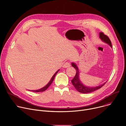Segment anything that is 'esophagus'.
<instances>
[{"mask_svg":"<svg viewBox=\"0 0 126 126\" xmlns=\"http://www.w3.org/2000/svg\"><path fill=\"white\" fill-rule=\"evenodd\" d=\"M70 66V64L69 62H66L65 63L63 66V68H67V67H69Z\"/></svg>","mask_w":126,"mask_h":126,"instance_id":"esophagus-1","label":"esophagus"}]
</instances>
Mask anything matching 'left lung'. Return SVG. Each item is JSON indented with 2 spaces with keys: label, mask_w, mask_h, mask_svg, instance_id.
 Here are the masks:
<instances>
[{
  "label": "left lung",
  "mask_w": 126,
  "mask_h": 126,
  "mask_svg": "<svg viewBox=\"0 0 126 126\" xmlns=\"http://www.w3.org/2000/svg\"><path fill=\"white\" fill-rule=\"evenodd\" d=\"M99 38L102 41L108 44L110 46L111 48H112V45L110 40L109 38L107 36L105 35L104 33L102 32H99ZM71 64L72 66L75 68L76 71L75 76L71 80V82L73 85L76 88V89L78 91H79V93H81L82 94H88L92 93L93 91H94L100 88L102 86H103L106 83H104L103 84L95 87H88L84 85L83 84H82V83L80 81V80L79 79V72L77 66L74 62L72 63Z\"/></svg>",
  "instance_id": "8db88e82"
}]
</instances>
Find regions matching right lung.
<instances>
[{
    "label": "right lung",
    "mask_w": 126,
    "mask_h": 126,
    "mask_svg": "<svg viewBox=\"0 0 126 126\" xmlns=\"http://www.w3.org/2000/svg\"><path fill=\"white\" fill-rule=\"evenodd\" d=\"M59 71V69L58 71H57V72H56V73L53 75V76L51 78V80H50V81L49 82V83H48L44 87H43V88H41V89H38V90H32V91H35V92H37V93H39V92H42V91H44L46 90V89L49 87V86L51 84V83H52V82L53 81L54 79V78H55L56 75L57 74V73Z\"/></svg>",
    "instance_id": "obj_1"
}]
</instances>
